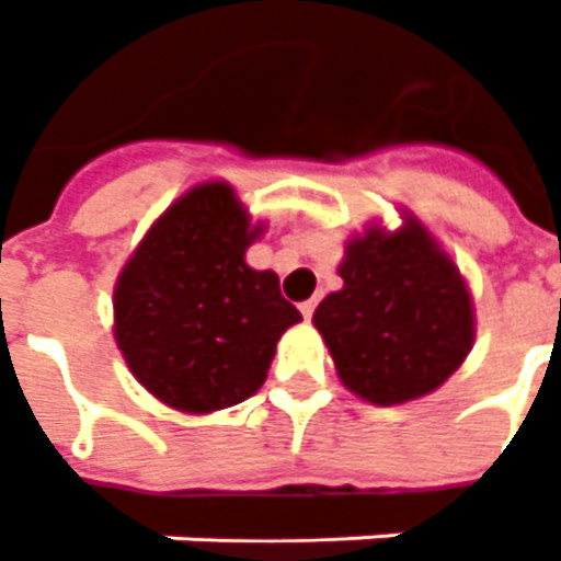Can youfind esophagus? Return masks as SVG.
I'll list each match as a JSON object with an SVG mask.
<instances>
[{
  "label": "esophagus",
  "instance_id": "esophagus-1",
  "mask_svg": "<svg viewBox=\"0 0 561 561\" xmlns=\"http://www.w3.org/2000/svg\"><path fill=\"white\" fill-rule=\"evenodd\" d=\"M299 308H301V317H305V320H311V317H313V308H317V299L301 301Z\"/></svg>",
  "mask_w": 561,
  "mask_h": 561
}]
</instances>
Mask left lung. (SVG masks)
Masks as SVG:
<instances>
[{"label":"left lung","mask_w":561,"mask_h":561,"mask_svg":"<svg viewBox=\"0 0 561 561\" xmlns=\"http://www.w3.org/2000/svg\"><path fill=\"white\" fill-rule=\"evenodd\" d=\"M344 287L317 311L344 387L371 404H401L438 389L465 363L474 311L459 268L423 226L368 229L347 244Z\"/></svg>","instance_id":"1"}]
</instances>
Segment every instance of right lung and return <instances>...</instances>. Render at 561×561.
I'll use <instances>...</instances> for the list:
<instances>
[{
    "mask_svg": "<svg viewBox=\"0 0 561 561\" xmlns=\"http://www.w3.org/2000/svg\"><path fill=\"white\" fill-rule=\"evenodd\" d=\"M232 186L210 181L174 202L114 287V335L138 383L186 414L250 399L274 344L301 313L244 250L260 236Z\"/></svg>",
    "mask_w": 561,
    "mask_h": 561,
    "instance_id": "1",
    "label": "right lung"
}]
</instances>
